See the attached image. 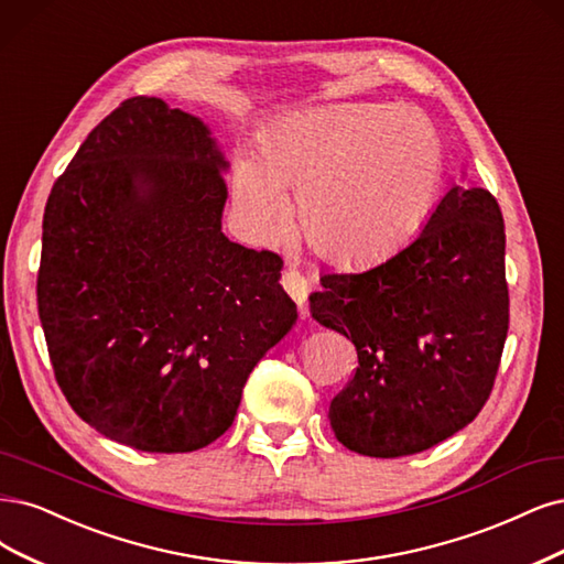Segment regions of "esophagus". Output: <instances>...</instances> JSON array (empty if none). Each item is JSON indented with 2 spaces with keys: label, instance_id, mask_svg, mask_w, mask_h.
I'll use <instances>...</instances> for the list:
<instances>
[{
  "label": "esophagus",
  "instance_id": "obj_1",
  "mask_svg": "<svg viewBox=\"0 0 564 564\" xmlns=\"http://www.w3.org/2000/svg\"><path fill=\"white\" fill-rule=\"evenodd\" d=\"M280 282L286 289V294L296 301L299 313L305 315V299H307V289H310L307 280L299 273V270H284Z\"/></svg>",
  "mask_w": 564,
  "mask_h": 564
}]
</instances>
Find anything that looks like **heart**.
I'll use <instances>...</instances> for the list:
<instances>
[{
  "instance_id": "obj_1",
  "label": "heart",
  "mask_w": 564,
  "mask_h": 564,
  "mask_svg": "<svg viewBox=\"0 0 564 564\" xmlns=\"http://www.w3.org/2000/svg\"><path fill=\"white\" fill-rule=\"evenodd\" d=\"M445 153L436 126L413 107L334 105L268 126L257 159L236 172V205L257 242L296 226L310 249L336 265L394 254L430 221L441 198Z\"/></svg>"
}]
</instances>
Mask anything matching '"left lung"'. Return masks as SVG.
I'll return each mask as SVG.
<instances>
[{"instance_id":"obj_1","label":"left lung","mask_w":564,"mask_h":564,"mask_svg":"<svg viewBox=\"0 0 564 564\" xmlns=\"http://www.w3.org/2000/svg\"><path fill=\"white\" fill-rule=\"evenodd\" d=\"M503 247L492 193L453 186L394 257L319 278L310 313L352 340L359 361L328 405L345 448L415 455L482 411L509 332Z\"/></svg>"}]
</instances>
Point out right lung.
Returning <instances> with one entry per match:
<instances>
[{
  "instance_id": "add662e5",
  "label": "right lung",
  "mask_w": 564,
  "mask_h": 564,
  "mask_svg": "<svg viewBox=\"0 0 564 564\" xmlns=\"http://www.w3.org/2000/svg\"><path fill=\"white\" fill-rule=\"evenodd\" d=\"M224 167L203 121L138 95L46 200L36 307L55 380L93 430L144 453L217 441L296 322L282 259L221 232Z\"/></svg>"
}]
</instances>
